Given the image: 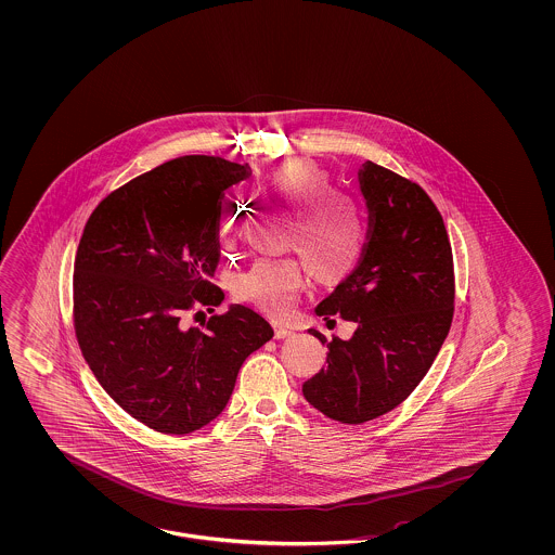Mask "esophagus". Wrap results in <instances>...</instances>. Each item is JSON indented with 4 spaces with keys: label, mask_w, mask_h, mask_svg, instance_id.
<instances>
[{
    "label": "esophagus",
    "mask_w": 555,
    "mask_h": 555,
    "mask_svg": "<svg viewBox=\"0 0 555 555\" xmlns=\"http://www.w3.org/2000/svg\"><path fill=\"white\" fill-rule=\"evenodd\" d=\"M272 327H274V337H279V339H283V337L293 336V334H295V330H293V327H288L285 323H279V321H274V323H272Z\"/></svg>",
    "instance_id": "esophagus-1"
}]
</instances>
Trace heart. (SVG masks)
<instances>
[{
    "instance_id": "heart-1",
    "label": "heart",
    "mask_w": 555,
    "mask_h": 555,
    "mask_svg": "<svg viewBox=\"0 0 555 555\" xmlns=\"http://www.w3.org/2000/svg\"><path fill=\"white\" fill-rule=\"evenodd\" d=\"M264 186L297 214L288 240L320 279H341L356 267L369 228L364 203L352 193L332 191V177L313 163L276 168L264 179ZM232 225L234 219H225L223 232ZM301 285L302 269L295 258H260L235 276L234 293L240 301L281 315Z\"/></svg>"
}]
</instances>
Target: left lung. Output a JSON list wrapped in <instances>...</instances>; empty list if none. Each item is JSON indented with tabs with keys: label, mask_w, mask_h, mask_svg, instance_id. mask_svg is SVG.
<instances>
[{
	"label": "left lung",
	"mask_w": 555,
	"mask_h": 555,
	"mask_svg": "<svg viewBox=\"0 0 555 555\" xmlns=\"http://www.w3.org/2000/svg\"><path fill=\"white\" fill-rule=\"evenodd\" d=\"M360 191L369 235L358 267L315 307L353 321L327 341V366L302 385L325 417L364 423L392 411L431 369L454 315V260L441 214L417 183L366 160Z\"/></svg>",
	"instance_id": "8db88e82"
}]
</instances>
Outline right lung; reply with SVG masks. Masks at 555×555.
Instances as JSON below:
<instances>
[{"label": "right lung", "mask_w": 555, "mask_h": 555, "mask_svg": "<svg viewBox=\"0 0 555 555\" xmlns=\"http://www.w3.org/2000/svg\"><path fill=\"white\" fill-rule=\"evenodd\" d=\"M250 175L219 156H179L109 193L85 223L73 302L79 348L103 390L154 431L185 436L218 417L244 360L274 336L250 307L230 305L205 330L181 318L218 307L225 189Z\"/></svg>", "instance_id": "add662e5"}]
</instances>
